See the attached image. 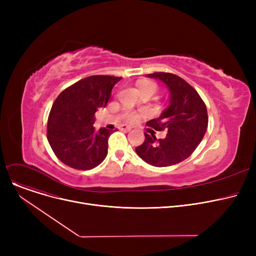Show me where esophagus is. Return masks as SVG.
Segmentation results:
<instances>
[{
	"mask_svg": "<svg viewBox=\"0 0 256 256\" xmlns=\"http://www.w3.org/2000/svg\"><path fill=\"white\" fill-rule=\"evenodd\" d=\"M119 130H124V132H130V130H132V128L128 126H126V124H122V126H119Z\"/></svg>",
	"mask_w": 256,
	"mask_h": 256,
	"instance_id": "34e87169",
	"label": "esophagus"
}]
</instances>
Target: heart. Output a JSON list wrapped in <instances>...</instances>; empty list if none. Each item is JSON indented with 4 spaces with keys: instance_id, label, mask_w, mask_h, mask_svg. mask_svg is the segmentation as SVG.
Returning <instances> with one entry per match:
<instances>
[{
    "instance_id": "1",
    "label": "heart",
    "mask_w": 256,
    "mask_h": 256,
    "mask_svg": "<svg viewBox=\"0 0 256 256\" xmlns=\"http://www.w3.org/2000/svg\"><path fill=\"white\" fill-rule=\"evenodd\" d=\"M139 90L141 93H145V92H150V93H154L158 90V85L156 83L152 82V80H142L138 84ZM138 114L135 112H132V111H126L124 113V118L126 121V122L132 124L137 121L138 119Z\"/></svg>"
}]
</instances>
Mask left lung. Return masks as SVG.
<instances>
[{
	"label": "left lung",
	"instance_id": "1",
	"mask_svg": "<svg viewBox=\"0 0 256 256\" xmlns=\"http://www.w3.org/2000/svg\"><path fill=\"white\" fill-rule=\"evenodd\" d=\"M170 89V106L158 118L146 124L156 130H168L164 139H156L154 130L144 132V142L136 147L138 156L154 167H168L189 158L202 140L208 128L206 106L198 92L180 76L170 72H154Z\"/></svg>",
	"mask_w": 256,
	"mask_h": 256
}]
</instances>
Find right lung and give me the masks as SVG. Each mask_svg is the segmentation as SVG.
Segmentation results:
<instances>
[{"label": "right lung", "mask_w": 256, "mask_h": 256, "mask_svg": "<svg viewBox=\"0 0 256 256\" xmlns=\"http://www.w3.org/2000/svg\"><path fill=\"white\" fill-rule=\"evenodd\" d=\"M121 76H90L64 89L54 102L48 119L46 137L54 154L67 166L90 170L108 154L113 130L94 132V114L106 106Z\"/></svg>", "instance_id": "1"}]
</instances>
